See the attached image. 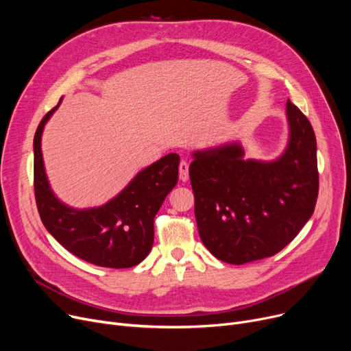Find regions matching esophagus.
<instances>
[{"mask_svg": "<svg viewBox=\"0 0 351 351\" xmlns=\"http://www.w3.org/2000/svg\"><path fill=\"white\" fill-rule=\"evenodd\" d=\"M179 178L183 182L189 179V163L186 160H180L179 163Z\"/></svg>", "mask_w": 351, "mask_h": 351, "instance_id": "obj_1", "label": "esophagus"}]
</instances>
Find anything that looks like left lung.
<instances>
[{"mask_svg":"<svg viewBox=\"0 0 351 351\" xmlns=\"http://www.w3.org/2000/svg\"><path fill=\"white\" fill-rule=\"evenodd\" d=\"M290 138L271 162L243 159L239 143L193 154L189 178L199 236L219 261L243 265L286 247L307 223L319 195L311 123L287 101Z\"/></svg>","mask_w":351,"mask_h":351,"instance_id":"8db88e82","label":"left lung"}]
</instances>
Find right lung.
I'll return each instance as SVG.
<instances>
[{
  "instance_id": "1",
  "label": "right lung",
  "mask_w": 351,
  "mask_h": 351,
  "mask_svg": "<svg viewBox=\"0 0 351 351\" xmlns=\"http://www.w3.org/2000/svg\"><path fill=\"white\" fill-rule=\"evenodd\" d=\"M53 106L34 136L35 202L47 230L73 256L110 269L141 263L154 245V220L178 183L179 155L169 154L141 171L112 200L99 208L72 209L55 197L44 169L41 135Z\"/></svg>"
}]
</instances>
